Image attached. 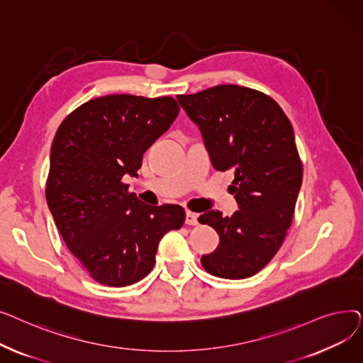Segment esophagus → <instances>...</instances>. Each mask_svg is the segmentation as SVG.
I'll return each instance as SVG.
<instances>
[{"mask_svg": "<svg viewBox=\"0 0 363 363\" xmlns=\"http://www.w3.org/2000/svg\"><path fill=\"white\" fill-rule=\"evenodd\" d=\"M185 223L186 225H197L199 220H197V213L191 212V211H186L185 212Z\"/></svg>", "mask_w": 363, "mask_h": 363, "instance_id": "esophagus-1", "label": "esophagus"}]
</instances>
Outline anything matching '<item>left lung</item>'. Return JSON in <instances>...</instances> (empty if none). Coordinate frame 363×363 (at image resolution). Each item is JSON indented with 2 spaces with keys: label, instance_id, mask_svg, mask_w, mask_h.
I'll return each instance as SVG.
<instances>
[{
  "label": "left lung",
  "instance_id": "obj_1",
  "mask_svg": "<svg viewBox=\"0 0 363 363\" xmlns=\"http://www.w3.org/2000/svg\"><path fill=\"white\" fill-rule=\"evenodd\" d=\"M178 101L199 125L216 170L234 169L230 193L240 211L200 215L219 244L203 268L226 279L249 278L277 255L291 225L303 179L294 130L279 104L260 91L218 85Z\"/></svg>",
  "mask_w": 363,
  "mask_h": 363
}]
</instances>
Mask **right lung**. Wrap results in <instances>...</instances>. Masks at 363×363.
<instances>
[{
	"mask_svg": "<svg viewBox=\"0 0 363 363\" xmlns=\"http://www.w3.org/2000/svg\"><path fill=\"white\" fill-rule=\"evenodd\" d=\"M178 113L174 97L114 94L74 108L55 132L45 199L67 249L103 285L147 277L162 237L185 220L181 206H147L123 182Z\"/></svg>",
	"mask_w": 363,
	"mask_h": 363,
	"instance_id": "1",
	"label": "right lung"
}]
</instances>
